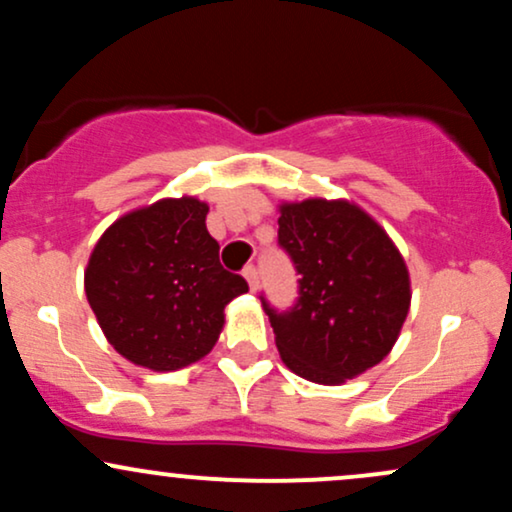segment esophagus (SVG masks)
<instances>
[{
    "instance_id": "obj_1",
    "label": "esophagus",
    "mask_w": 512,
    "mask_h": 512,
    "mask_svg": "<svg viewBox=\"0 0 512 512\" xmlns=\"http://www.w3.org/2000/svg\"><path fill=\"white\" fill-rule=\"evenodd\" d=\"M243 276H245V279H248L250 289L255 291V289H257V284H260V272H257L255 264H248V267L243 269Z\"/></svg>"
}]
</instances>
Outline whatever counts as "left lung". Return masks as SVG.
I'll list each match as a JSON object with an SVG mask.
<instances>
[{
	"instance_id": "obj_1",
	"label": "left lung",
	"mask_w": 512,
	"mask_h": 512,
	"mask_svg": "<svg viewBox=\"0 0 512 512\" xmlns=\"http://www.w3.org/2000/svg\"><path fill=\"white\" fill-rule=\"evenodd\" d=\"M279 248L298 274V298L279 310L260 293L276 349L293 373L320 385L356 378L390 354L409 313L399 250L349 202L284 204Z\"/></svg>"
}]
</instances>
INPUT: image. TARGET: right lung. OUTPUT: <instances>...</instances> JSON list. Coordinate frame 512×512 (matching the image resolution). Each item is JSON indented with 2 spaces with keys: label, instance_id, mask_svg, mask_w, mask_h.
<instances>
[{
  "label": "right lung",
  "instance_id": "1",
  "mask_svg": "<svg viewBox=\"0 0 512 512\" xmlns=\"http://www.w3.org/2000/svg\"><path fill=\"white\" fill-rule=\"evenodd\" d=\"M209 207L163 199L117 219L86 267V298L108 342L137 366L178 370L207 356L223 308L248 281L219 262Z\"/></svg>",
  "mask_w": 512,
  "mask_h": 512
}]
</instances>
